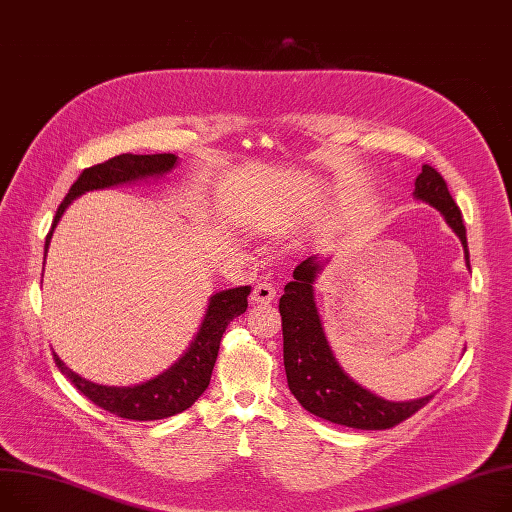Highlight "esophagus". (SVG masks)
Masks as SVG:
<instances>
[{
  "label": "esophagus",
  "instance_id": "esophagus-1",
  "mask_svg": "<svg viewBox=\"0 0 512 512\" xmlns=\"http://www.w3.org/2000/svg\"><path fill=\"white\" fill-rule=\"evenodd\" d=\"M275 285L273 283H266V281H262V283H258L256 287H254V291H252V302L254 304H268V302H273L275 299Z\"/></svg>",
  "mask_w": 512,
  "mask_h": 512
}]
</instances>
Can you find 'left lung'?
Returning a JSON list of instances; mask_svg holds the SVG:
<instances>
[{"label":"left lung","instance_id":"obj_1","mask_svg":"<svg viewBox=\"0 0 512 512\" xmlns=\"http://www.w3.org/2000/svg\"><path fill=\"white\" fill-rule=\"evenodd\" d=\"M413 196L440 210L450 229L459 235L469 268L461 210L434 167H422V173L415 179ZM322 266L324 262L316 256L297 264L293 279L285 285L279 302L283 320V362L289 390L304 409L326 422L357 430L395 428L428 405L434 395L415 401H386L343 372L328 347L314 302V283Z\"/></svg>","mask_w":512,"mask_h":512}]
</instances>
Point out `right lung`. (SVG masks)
I'll list each match as a JSON object with an SVG mask.
<instances>
[{
    "instance_id": "obj_1",
    "label": "right lung",
    "mask_w": 512,
    "mask_h": 512,
    "mask_svg": "<svg viewBox=\"0 0 512 512\" xmlns=\"http://www.w3.org/2000/svg\"><path fill=\"white\" fill-rule=\"evenodd\" d=\"M177 165V157L171 153L163 155H117L105 163L93 165L84 169L70 192L66 194L64 202L59 204L55 219L51 223V231L45 237V256L51 244V235L55 225L66 213V208L84 192L103 190L111 186L132 184L138 179L146 177H163ZM252 287H235L225 289L215 295H210L208 308L202 318L198 333L186 353L177 359V362L159 374L157 378H150L136 386H103L95 384L76 372H72L62 359L53 351V359L62 374L80 390L84 397H88L101 409L124 417L134 419V422H153V419H165L186 411L196 403V399L204 393L210 374H213L221 337L225 333L227 324L242 316L248 308V295Z\"/></svg>"
}]
</instances>
